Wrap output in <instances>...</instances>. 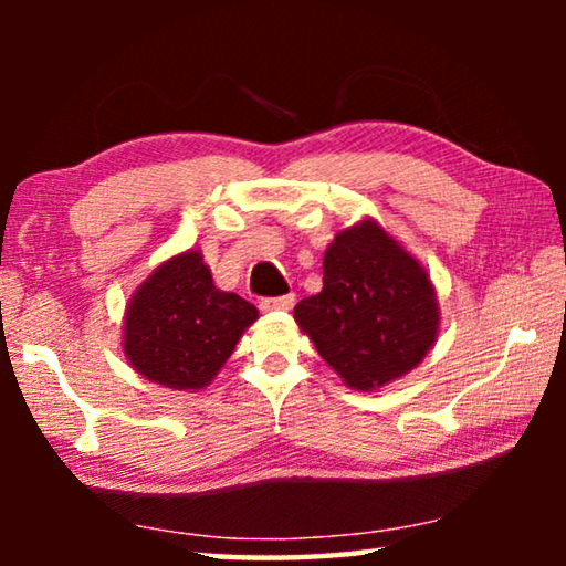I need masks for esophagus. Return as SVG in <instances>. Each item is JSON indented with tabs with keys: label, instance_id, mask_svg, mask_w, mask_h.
Listing matches in <instances>:
<instances>
[{
	"label": "esophagus",
	"instance_id": "34e87169",
	"mask_svg": "<svg viewBox=\"0 0 566 566\" xmlns=\"http://www.w3.org/2000/svg\"><path fill=\"white\" fill-rule=\"evenodd\" d=\"M294 294H282V296H264L260 306L264 312H276V310H292Z\"/></svg>",
	"mask_w": 566,
	"mask_h": 566
}]
</instances>
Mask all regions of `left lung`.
<instances>
[{
    "instance_id": "8db88e82",
    "label": "left lung",
    "mask_w": 566,
    "mask_h": 566,
    "mask_svg": "<svg viewBox=\"0 0 566 566\" xmlns=\"http://www.w3.org/2000/svg\"><path fill=\"white\" fill-rule=\"evenodd\" d=\"M324 286L294 306L300 329L352 389L405 377L434 347V284L377 219H361L324 252Z\"/></svg>"
}]
</instances>
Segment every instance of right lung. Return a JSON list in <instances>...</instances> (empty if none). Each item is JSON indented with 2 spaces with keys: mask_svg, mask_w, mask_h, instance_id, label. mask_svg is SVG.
Masks as SVG:
<instances>
[{
  "mask_svg": "<svg viewBox=\"0 0 566 566\" xmlns=\"http://www.w3.org/2000/svg\"><path fill=\"white\" fill-rule=\"evenodd\" d=\"M256 317L254 304L219 290L199 249H187L161 262L132 294L122 352L155 385L197 391L212 385Z\"/></svg>",
  "mask_w": 566,
  "mask_h": 566,
  "instance_id": "obj_1",
  "label": "right lung"
}]
</instances>
